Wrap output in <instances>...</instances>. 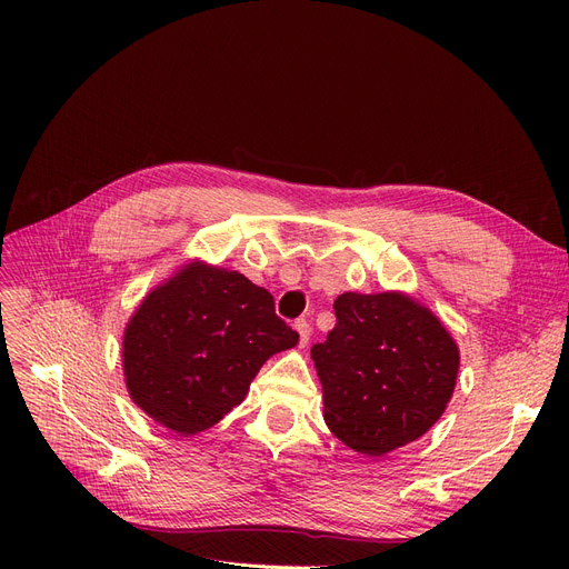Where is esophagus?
Wrapping results in <instances>:
<instances>
[{"instance_id":"obj_1","label":"esophagus","mask_w":569,"mask_h":569,"mask_svg":"<svg viewBox=\"0 0 569 569\" xmlns=\"http://www.w3.org/2000/svg\"><path fill=\"white\" fill-rule=\"evenodd\" d=\"M295 330H297V335H300V346H307L309 339H311V325L302 318V320L295 322Z\"/></svg>"}]
</instances>
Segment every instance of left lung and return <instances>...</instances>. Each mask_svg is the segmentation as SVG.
I'll return each instance as SVG.
<instances>
[{
    "instance_id": "8db88e82",
    "label": "left lung",
    "mask_w": 569,
    "mask_h": 569,
    "mask_svg": "<svg viewBox=\"0 0 569 569\" xmlns=\"http://www.w3.org/2000/svg\"><path fill=\"white\" fill-rule=\"evenodd\" d=\"M335 316V330L311 348L327 427L367 457L425 436L459 371V348L440 320L399 292H343Z\"/></svg>"
}]
</instances>
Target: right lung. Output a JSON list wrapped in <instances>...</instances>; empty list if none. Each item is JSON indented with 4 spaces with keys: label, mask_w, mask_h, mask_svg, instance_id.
I'll use <instances>...</instances> for the list:
<instances>
[{
    "label": "right lung",
    "mask_w": 569,
    "mask_h": 569,
    "mask_svg": "<svg viewBox=\"0 0 569 569\" xmlns=\"http://www.w3.org/2000/svg\"><path fill=\"white\" fill-rule=\"evenodd\" d=\"M297 341L264 288L196 262L133 313L124 332L129 395L159 425L193 436L242 403L260 367Z\"/></svg>",
    "instance_id": "obj_1"
}]
</instances>
